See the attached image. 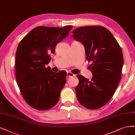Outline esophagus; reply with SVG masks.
I'll return each mask as SVG.
<instances>
[{
    "instance_id": "34e87169",
    "label": "esophagus",
    "mask_w": 135,
    "mask_h": 135,
    "mask_svg": "<svg viewBox=\"0 0 135 135\" xmlns=\"http://www.w3.org/2000/svg\"><path fill=\"white\" fill-rule=\"evenodd\" d=\"M67 76L68 77H74V76H75V75H74V74H73V73H71V72H68L67 73Z\"/></svg>"
}]
</instances>
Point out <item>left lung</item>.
Masks as SVG:
<instances>
[{
  "mask_svg": "<svg viewBox=\"0 0 135 135\" xmlns=\"http://www.w3.org/2000/svg\"><path fill=\"white\" fill-rule=\"evenodd\" d=\"M73 37L85 47L86 59L93 77L90 81L79 75L76 88L78 101L89 109L103 107L113 95L121 79L123 65L122 51L109 30L102 26H85L72 31Z\"/></svg>",
  "mask_w": 135,
  "mask_h": 135,
  "instance_id": "8db88e82",
  "label": "left lung"
}]
</instances>
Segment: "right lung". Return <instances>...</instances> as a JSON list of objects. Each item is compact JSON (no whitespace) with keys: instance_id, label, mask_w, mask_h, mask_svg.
Returning a JSON list of instances; mask_svg holds the SVG:
<instances>
[{"instance_id":"add662e5","label":"right lung","mask_w":135,"mask_h":135,"mask_svg":"<svg viewBox=\"0 0 135 135\" xmlns=\"http://www.w3.org/2000/svg\"><path fill=\"white\" fill-rule=\"evenodd\" d=\"M72 26H38L19 43L16 53V81L28 105L39 110L53 107L66 83L67 72L55 73L45 65L55 53L56 45L66 38Z\"/></svg>"}]
</instances>
